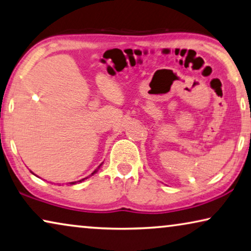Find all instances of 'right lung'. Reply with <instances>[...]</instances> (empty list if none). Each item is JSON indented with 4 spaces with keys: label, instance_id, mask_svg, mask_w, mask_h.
<instances>
[{
    "label": "right lung",
    "instance_id": "add662e5",
    "mask_svg": "<svg viewBox=\"0 0 251 251\" xmlns=\"http://www.w3.org/2000/svg\"><path fill=\"white\" fill-rule=\"evenodd\" d=\"M100 167H101V164H100V166H99V167H98V168H97V169H96V170H95V171H93V173H92V174H91V176H92V175H95V174H96V173H97V171H98V170H99V168H100ZM84 179H85V178H83V179H81V180H80V182H81V181H82V180H84ZM71 184H75V182H71Z\"/></svg>",
    "mask_w": 251,
    "mask_h": 251
}]
</instances>
